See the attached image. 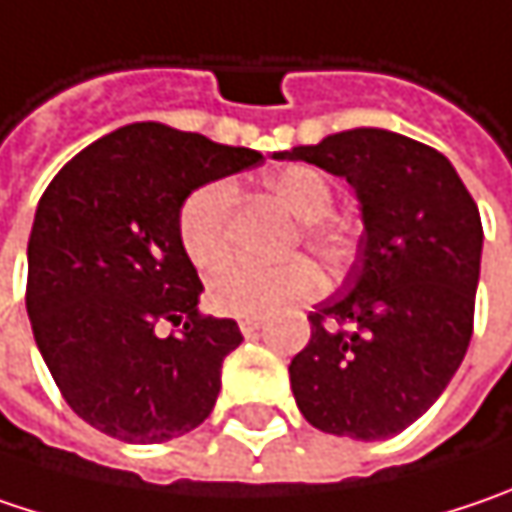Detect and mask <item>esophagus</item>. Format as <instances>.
Here are the masks:
<instances>
[{"instance_id":"obj_1","label":"esophagus","mask_w":512,"mask_h":512,"mask_svg":"<svg viewBox=\"0 0 512 512\" xmlns=\"http://www.w3.org/2000/svg\"><path fill=\"white\" fill-rule=\"evenodd\" d=\"M237 324H240V333H243V336H255L263 321H260L257 316H243Z\"/></svg>"}]
</instances>
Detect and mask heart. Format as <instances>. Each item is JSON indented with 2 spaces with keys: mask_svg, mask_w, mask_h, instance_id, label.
Returning a JSON list of instances; mask_svg holds the SVG:
<instances>
[{
  "mask_svg": "<svg viewBox=\"0 0 512 512\" xmlns=\"http://www.w3.org/2000/svg\"><path fill=\"white\" fill-rule=\"evenodd\" d=\"M266 191L298 220V237L324 263H339L353 246L350 220L330 211L333 179L313 165H286L263 179ZM234 188L226 179H214L194 188L179 205V243L196 269H217L228 257ZM316 269L304 257L263 266L237 260L220 269L208 284V304L226 316H263L286 301L307 298L316 289Z\"/></svg>",
  "mask_w": 512,
  "mask_h": 512,
  "instance_id": "obj_1",
  "label": "heart"
}]
</instances>
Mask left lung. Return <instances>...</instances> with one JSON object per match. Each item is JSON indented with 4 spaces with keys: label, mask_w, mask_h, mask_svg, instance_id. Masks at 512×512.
<instances>
[{
    "label": "left lung",
    "mask_w": 512,
    "mask_h": 512,
    "mask_svg": "<svg viewBox=\"0 0 512 512\" xmlns=\"http://www.w3.org/2000/svg\"><path fill=\"white\" fill-rule=\"evenodd\" d=\"M275 159L345 176L365 234L345 292L316 304L289 362L295 403L327 435L382 440L423 417L472 339L484 228L443 153L359 127Z\"/></svg>",
    "instance_id": "8db88e82"
}]
</instances>
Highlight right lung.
<instances>
[{
    "label": "right lung",
    "mask_w": 512,
    "mask_h": 512,
    "mask_svg": "<svg viewBox=\"0 0 512 512\" xmlns=\"http://www.w3.org/2000/svg\"><path fill=\"white\" fill-rule=\"evenodd\" d=\"M249 147L156 121L80 150L48 182L28 237L34 342L77 417L124 443L196 429L217 403L237 321L199 313L202 281L179 243L194 188L255 167ZM173 323L179 334L162 337Z\"/></svg>",
    "instance_id": "right-lung-1"
}]
</instances>
